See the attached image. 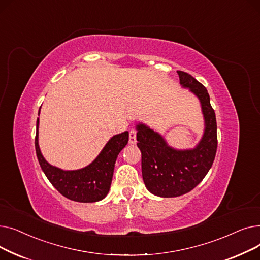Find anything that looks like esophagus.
Returning <instances> with one entry per match:
<instances>
[{
  "instance_id": "1",
  "label": "esophagus",
  "mask_w": 260,
  "mask_h": 260,
  "mask_svg": "<svg viewBox=\"0 0 260 260\" xmlns=\"http://www.w3.org/2000/svg\"><path fill=\"white\" fill-rule=\"evenodd\" d=\"M136 136H137V132H136V129H131L129 131V140H128V142L131 144H135L136 142H137V138H136Z\"/></svg>"
}]
</instances>
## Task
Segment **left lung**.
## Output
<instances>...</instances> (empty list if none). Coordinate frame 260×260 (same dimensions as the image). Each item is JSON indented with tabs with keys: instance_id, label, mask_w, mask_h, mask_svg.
Returning <instances> with one entry per match:
<instances>
[{
	"instance_id": "1",
	"label": "left lung",
	"mask_w": 260,
	"mask_h": 260,
	"mask_svg": "<svg viewBox=\"0 0 260 260\" xmlns=\"http://www.w3.org/2000/svg\"><path fill=\"white\" fill-rule=\"evenodd\" d=\"M177 73L182 87L192 91L201 104L204 132L199 143L192 149H176L143 123L136 126L144 184L152 194L165 198L181 196L197 186L212 168L217 151L216 116L207 88L189 74Z\"/></svg>"
}]
</instances>
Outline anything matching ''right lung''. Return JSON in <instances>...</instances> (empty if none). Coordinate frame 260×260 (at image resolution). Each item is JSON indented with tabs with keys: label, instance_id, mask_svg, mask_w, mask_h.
<instances>
[{
	"label": "right lung",
	"instance_id": "1",
	"mask_svg": "<svg viewBox=\"0 0 260 260\" xmlns=\"http://www.w3.org/2000/svg\"><path fill=\"white\" fill-rule=\"evenodd\" d=\"M127 142L128 132L115 135L90 165L76 171H64L49 165L41 153L39 147V118L37 120L35 146L40 167L59 193L77 202H97L108 194L117 157Z\"/></svg>",
	"mask_w": 260,
	"mask_h": 260
}]
</instances>
